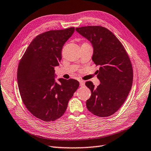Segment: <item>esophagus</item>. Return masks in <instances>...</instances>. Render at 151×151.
I'll list each match as a JSON object with an SVG mask.
<instances>
[{
	"mask_svg": "<svg viewBox=\"0 0 151 151\" xmlns=\"http://www.w3.org/2000/svg\"><path fill=\"white\" fill-rule=\"evenodd\" d=\"M80 86H85V81L83 80L80 81Z\"/></svg>",
	"mask_w": 151,
	"mask_h": 151,
	"instance_id": "34e87169",
	"label": "esophagus"
}]
</instances>
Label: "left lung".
Listing matches in <instances>:
<instances>
[{"instance_id":"1","label":"left lung","mask_w":151,"mask_h":151,"mask_svg":"<svg viewBox=\"0 0 151 151\" xmlns=\"http://www.w3.org/2000/svg\"><path fill=\"white\" fill-rule=\"evenodd\" d=\"M76 31L90 42L92 60L97 66L100 84L85 85L91 96L86 101L89 111L99 117L115 113L123 104L132 85L133 71L130 59L122 43L113 33L101 26L76 28Z\"/></svg>"}]
</instances>
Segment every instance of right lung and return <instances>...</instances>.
Instances as JSON below:
<instances>
[{
	"mask_svg": "<svg viewBox=\"0 0 151 151\" xmlns=\"http://www.w3.org/2000/svg\"><path fill=\"white\" fill-rule=\"evenodd\" d=\"M75 28L50 30L37 36L20 60L17 83L24 104L36 118L44 121L60 118L79 86L74 79L55 81V67L61 60V50Z\"/></svg>",
	"mask_w": 151,
	"mask_h": 151,
	"instance_id": "1",
	"label": "right lung"
}]
</instances>
